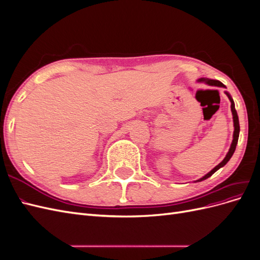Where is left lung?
Wrapping results in <instances>:
<instances>
[{
	"label": "left lung",
	"instance_id": "8db88e82",
	"mask_svg": "<svg viewBox=\"0 0 260 260\" xmlns=\"http://www.w3.org/2000/svg\"><path fill=\"white\" fill-rule=\"evenodd\" d=\"M199 81H203V82H206L207 84H209V85H215V86H222V88H225V85L222 83V82H220V81H218V80H212V79H204V78H201V79L199 80ZM225 94H226V96L229 98V100H230V102H231V112H232V116H233V125H234V132H233V140H232V143H231V146H230V149H229V152H228V154L225 155V157L223 158V160L220 162V164H218L217 166L212 169V170H210L207 175H205L204 176L203 178H201V179H199L198 181L200 182V181H203V180H205V179H207V178H209L210 176H212L215 174V172L218 170V169H220L221 167H223L224 165L230 160V158L232 157V155H233V153H234V151H235V147H237V144H238V140H239V135H240V123H239V116H238V113H237V111H235V106H234V102H233V99L231 98V95L228 92H225Z\"/></svg>",
	"mask_w": 260,
	"mask_h": 260
}]
</instances>
